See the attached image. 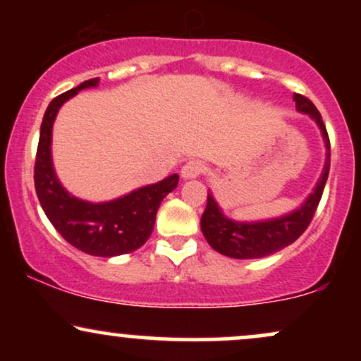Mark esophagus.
Returning <instances> with one entry per match:
<instances>
[{"label": "esophagus", "instance_id": "1", "mask_svg": "<svg viewBox=\"0 0 361 361\" xmlns=\"http://www.w3.org/2000/svg\"><path fill=\"white\" fill-rule=\"evenodd\" d=\"M204 171L205 166L202 161H188V163L181 168V178H185V180H193V178H198Z\"/></svg>", "mask_w": 361, "mask_h": 361}]
</instances>
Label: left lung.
Returning a JSON list of instances; mask_svg holds the SVG:
<instances>
[{
  "mask_svg": "<svg viewBox=\"0 0 361 361\" xmlns=\"http://www.w3.org/2000/svg\"><path fill=\"white\" fill-rule=\"evenodd\" d=\"M293 102H295L297 111L312 118L321 130L322 142L326 147L324 166H322L321 176H319L312 192L307 195V198L299 207H295L287 214L279 215V217L261 219V221H235V219L227 217L209 190L205 212L200 221V229L207 243L224 256H229L234 259H255L270 256L273 252L287 247L295 239H299L312 221V215L316 212L319 200L322 197V190L326 186L327 175H329V137H327L321 114L314 106V103L297 93H293Z\"/></svg>",
  "mask_w": 361,
  "mask_h": 361,
  "instance_id": "1",
  "label": "left lung"
}]
</instances>
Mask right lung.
<instances>
[{
  "label": "right lung",
  "instance_id": "1",
  "mask_svg": "<svg viewBox=\"0 0 361 361\" xmlns=\"http://www.w3.org/2000/svg\"><path fill=\"white\" fill-rule=\"evenodd\" d=\"M98 85L100 78H93L49 103L40 126L34 178L40 205L57 233L86 255L114 258L139 250L147 241L154 229L157 209L164 197L176 188L180 176L175 173L106 202L82 200L64 188L52 161L54 122L66 102L81 90Z\"/></svg>",
  "mask_w": 361,
  "mask_h": 361
}]
</instances>
